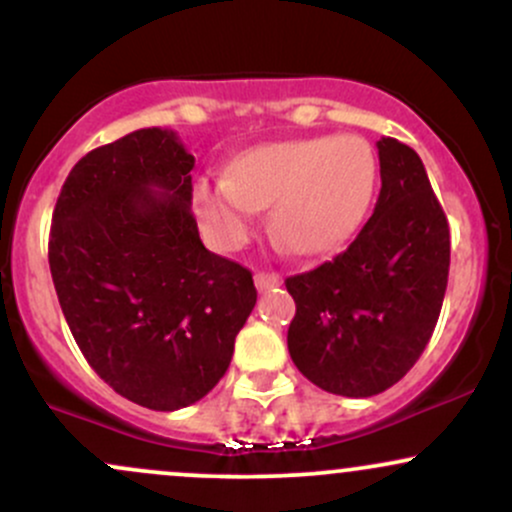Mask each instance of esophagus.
Here are the masks:
<instances>
[{"mask_svg":"<svg viewBox=\"0 0 512 512\" xmlns=\"http://www.w3.org/2000/svg\"><path fill=\"white\" fill-rule=\"evenodd\" d=\"M281 284V274L276 272H257L255 274V286L260 291H267V289H274V286Z\"/></svg>","mask_w":512,"mask_h":512,"instance_id":"obj_1","label":"esophagus"}]
</instances>
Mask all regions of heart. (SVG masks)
Instances as JSON below:
<instances>
[{
  "mask_svg": "<svg viewBox=\"0 0 512 512\" xmlns=\"http://www.w3.org/2000/svg\"><path fill=\"white\" fill-rule=\"evenodd\" d=\"M378 163L361 137L264 144L228 168V180H202L199 219L216 245L238 248L255 211L272 207V233L296 255L337 250L366 216Z\"/></svg>",
  "mask_w": 512,
  "mask_h": 512,
  "instance_id": "1",
  "label": "heart"
}]
</instances>
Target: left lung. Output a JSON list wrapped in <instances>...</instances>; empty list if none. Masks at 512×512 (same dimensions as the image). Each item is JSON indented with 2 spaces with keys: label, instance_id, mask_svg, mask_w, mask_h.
I'll return each instance as SVG.
<instances>
[{
  "label": "left lung",
  "instance_id": "1",
  "mask_svg": "<svg viewBox=\"0 0 512 512\" xmlns=\"http://www.w3.org/2000/svg\"><path fill=\"white\" fill-rule=\"evenodd\" d=\"M378 158L383 187L354 243L286 279L293 363L342 397H373L409 373L448 289L450 228L424 163L392 137L380 139Z\"/></svg>",
  "mask_w": 512,
  "mask_h": 512
}]
</instances>
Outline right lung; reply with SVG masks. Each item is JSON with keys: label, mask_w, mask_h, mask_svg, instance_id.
Returning a JSON list of instances; mask_svg holds the SVG:
<instances>
[{"label": "right lung", "mask_w": 512, "mask_h": 512, "mask_svg": "<svg viewBox=\"0 0 512 512\" xmlns=\"http://www.w3.org/2000/svg\"><path fill=\"white\" fill-rule=\"evenodd\" d=\"M192 168L175 132L137 129L88 151L52 211L50 272L81 354L154 411L219 383L257 301L250 269L199 240Z\"/></svg>", "instance_id": "obj_1"}]
</instances>
